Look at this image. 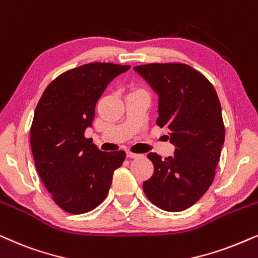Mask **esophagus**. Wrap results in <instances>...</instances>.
Returning a JSON list of instances; mask_svg holds the SVG:
<instances>
[{
	"label": "esophagus",
	"instance_id": "obj_1",
	"mask_svg": "<svg viewBox=\"0 0 258 258\" xmlns=\"http://www.w3.org/2000/svg\"><path fill=\"white\" fill-rule=\"evenodd\" d=\"M126 156H128L129 159H136V158H140V156H141V154H136V153H133V152H126Z\"/></svg>",
	"mask_w": 258,
	"mask_h": 258
}]
</instances>
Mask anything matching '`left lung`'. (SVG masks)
Returning a JSON list of instances; mask_svg holds the SVG:
<instances>
[{
  "label": "left lung",
  "instance_id": "8db88e82",
  "mask_svg": "<svg viewBox=\"0 0 258 258\" xmlns=\"http://www.w3.org/2000/svg\"><path fill=\"white\" fill-rule=\"evenodd\" d=\"M159 96L156 124L166 128L175 146L161 160L149 153L154 174L143 192L154 205L168 212L188 209L205 195L215 179L225 139L222 108L213 85L186 63L135 66Z\"/></svg>",
  "mask_w": 258,
  "mask_h": 258
}]
</instances>
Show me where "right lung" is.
Segmentation results:
<instances>
[{
  "mask_svg": "<svg viewBox=\"0 0 258 258\" xmlns=\"http://www.w3.org/2000/svg\"><path fill=\"white\" fill-rule=\"evenodd\" d=\"M130 69L90 62L53 80L36 105L31 148L40 179L52 199L73 215L96 209L106 198L123 150L102 152L84 136L92 126L97 100L117 76Z\"/></svg>",
  "mask_w": 258,
  "mask_h": 258,
  "instance_id": "1",
  "label": "right lung"
}]
</instances>
